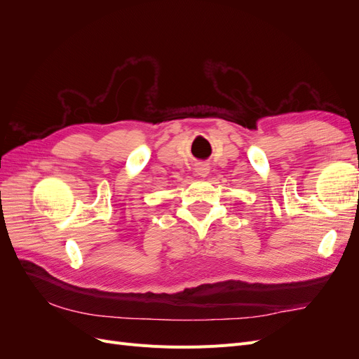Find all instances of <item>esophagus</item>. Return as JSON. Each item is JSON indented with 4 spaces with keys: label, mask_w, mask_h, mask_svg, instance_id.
Returning a JSON list of instances; mask_svg holds the SVG:
<instances>
[{
    "label": "esophagus",
    "mask_w": 359,
    "mask_h": 359,
    "mask_svg": "<svg viewBox=\"0 0 359 359\" xmlns=\"http://www.w3.org/2000/svg\"><path fill=\"white\" fill-rule=\"evenodd\" d=\"M210 165H206V163H199V165H196V168H194V172L198 173V175H201V177H208V173H210Z\"/></svg>",
    "instance_id": "1"
}]
</instances>
